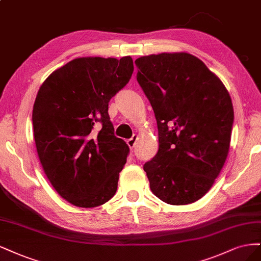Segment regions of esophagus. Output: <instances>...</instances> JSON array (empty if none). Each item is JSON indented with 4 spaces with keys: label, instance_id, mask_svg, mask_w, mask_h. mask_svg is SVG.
<instances>
[{
    "label": "esophagus",
    "instance_id": "esophagus-1",
    "mask_svg": "<svg viewBox=\"0 0 261 261\" xmlns=\"http://www.w3.org/2000/svg\"><path fill=\"white\" fill-rule=\"evenodd\" d=\"M137 140H138V137H137V136H133L131 139H129V140L127 141V144H128V146H129L131 149H132L134 146H136Z\"/></svg>",
    "mask_w": 261,
    "mask_h": 261
}]
</instances>
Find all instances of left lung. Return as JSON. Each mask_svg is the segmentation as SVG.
I'll list each match as a JSON object with an SVG mask.
<instances>
[{"mask_svg":"<svg viewBox=\"0 0 261 261\" xmlns=\"http://www.w3.org/2000/svg\"><path fill=\"white\" fill-rule=\"evenodd\" d=\"M136 65L158 128V152L143 166L150 191L170 205L194 203L213 187L228 157L231 96L199 58L186 52L142 56Z\"/></svg>","mask_w":261,"mask_h":261,"instance_id":"8db88e82","label":"left lung"}]
</instances>
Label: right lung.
<instances>
[{
    "instance_id": "1",
    "label": "right lung",
    "mask_w": 261,
    "mask_h": 261,
    "mask_svg": "<svg viewBox=\"0 0 261 261\" xmlns=\"http://www.w3.org/2000/svg\"><path fill=\"white\" fill-rule=\"evenodd\" d=\"M130 56L79 57L53 71L33 104V136L48 181L70 204L93 208L117 191L129 147L114 136L108 102L129 82ZM96 122L102 123L98 133Z\"/></svg>"
}]
</instances>
